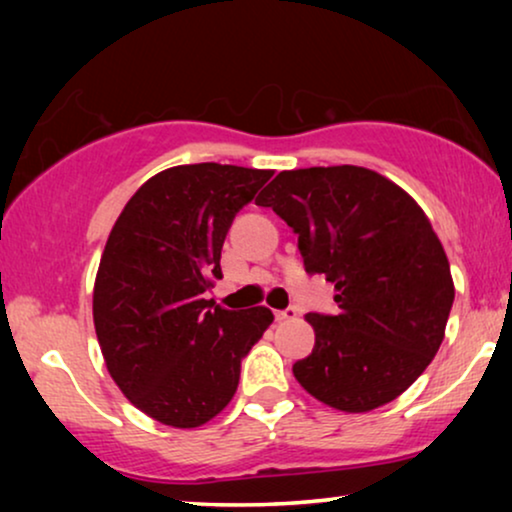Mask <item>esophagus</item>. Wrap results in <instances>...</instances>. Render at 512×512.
Segmentation results:
<instances>
[{
	"label": "esophagus",
	"mask_w": 512,
	"mask_h": 512,
	"mask_svg": "<svg viewBox=\"0 0 512 512\" xmlns=\"http://www.w3.org/2000/svg\"><path fill=\"white\" fill-rule=\"evenodd\" d=\"M275 317H277V321L296 319V317H298V310H296V307H286V310H277Z\"/></svg>",
	"instance_id": "esophagus-1"
}]
</instances>
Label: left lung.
<instances>
[{
	"instance_id": "obj_1",
	"label": "left lung",
	"mask_w": 512,
	"mask_h": 512,
	"mask_svg": "<svg viewBox=\"0 0 512 512\" xmlns=\"http://www.w3.org/2000/svg\"><path fill=\"white\" fill-rule=\"evenodd\" d=\"M256 205L289 223L310 275L335 284V314H307L314 349L293 363L307 394L342 412L401 396L445 338L454 284L422 207L356 165L279 172Z\"/></svg>"
}]
</instances>
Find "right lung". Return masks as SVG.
<instances>
[{
  "label": "right lung",
  "mask_w": 512,
  "mask_h": 512,
  "mask_svg": "<svg viewBox=\"0 0 512 512\" xmlns=\"http://www.w3.org/2000/svg\"><path fill=\"white\" fill-rule=\"evenodd\" d=\"M272 170L198 163L158 172L111 228L93 291L104 363L125 398L174 429L207 424L230 403L242 359L272 324L258 305L205 298L221 279L235 214Z\"/></svg>",
  "instance_id": "1"
}]
</instances>
